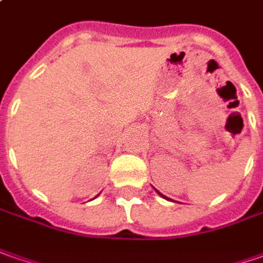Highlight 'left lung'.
I'll use <instances>...</instances> for the list:
<instances>
[{
	"label": "left lung",
	"mask_w": 263,
	"mask_h": 263,
	"mask_svg": "<svg viewBox=\"0 0 263 263\" xmlns=\"http://www.w3.org/2000/svg\"><path fill=\"white\" fill-rule=\"evenodd\" d=\"M154 191H156V192H157V194H159L160 196H161V198H164V199H167V201H170V198H167V196H164V195L161 194V192H159V191H157L156 187H154Z\"/></svg>",
	"instance_id": "8db88e82"
}]
</instances>
